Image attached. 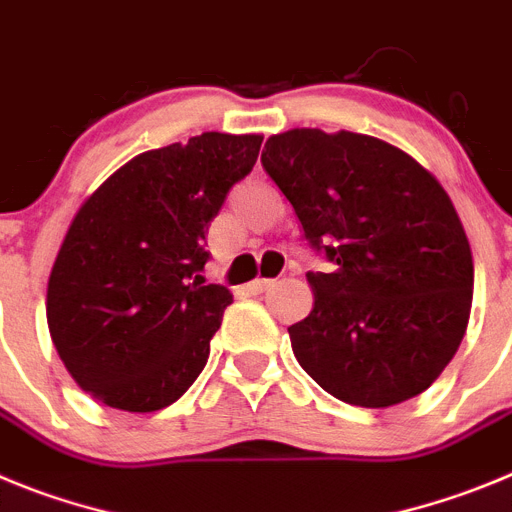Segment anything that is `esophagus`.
Instances as JSON below:
<instances>
[{"instance_id": "obj_1", "label": "esophagus", "mask_w": 512, "mask_h": 512, "mask_svg": "<svg viewBox=\"0 0 512 512\" xmlns=\"http://www.w3.org/2000/svg\"><path fill=\"white\" fill-rule=\"evenodd\" d=\"M273 283H275V280H270V278H257V280H252L250 285H247V290H250L252 296H257V293H262V290H267Z\"/></svg>"}]
</instances>
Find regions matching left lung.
<instances>
[{
  "instance_id": "left-lung-1",
  "label": "left lung",
  "mask_w": 512,
  "mask_h": 512,
  "mask_svg": "<svg viewBox=\"0 0 512 512\" xmlns=\"http://www.w3.org/2000/svg\"><path fill=\"white\" fill-rule=\"evenodd\" d=\"M262 168L331 273H308L313 311L288 326L303 370L362 408L421 395L464 339L474 265L434 173L385 140L301 127L273 135Z\"/></svg>"
}]
</instances>
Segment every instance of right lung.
<instances>
[{
  "label": "right lung",
  "instance_id": "add662e5",
  "mask_svg": "<svg viewBox=\"0 0 512 512\" xmlns=\"http://www.w3.org/2000/svg\"><path fill=\"white\" fill-rule=\"evenodd\" d=\"M262 135L204 132L147 150L73 216L48 280V329L99 403L153 413L201 375L232 293L206 285V234Z\"/></svg>",
  "mask_w": 512,
  "mask_h": 512
}]
</instances>
